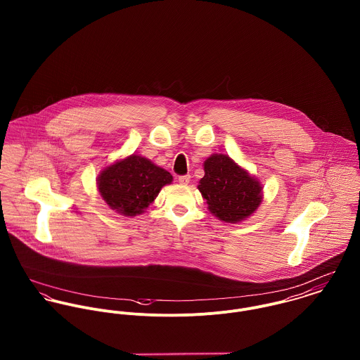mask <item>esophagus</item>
<instances>
[{"label": "esophagus", "mask_w": 360, "mask_h": 360, "mask_svg": "<svg viewBox=\"0 0 360 360\" xmlns=\"http://www.w3.org/2000/svg\"><path fill=\"white\" fill-rule=\"evenodd\" d=\"M190 180H191V176H190V174H186V176H180V177H179V183H180L181 186H187V184L190 183Z\"/></svg>", "instance_id": "1"}]
</instances>
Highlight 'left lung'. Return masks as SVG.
<instances>
[{"instance_id": "left-lung-1", "label": "left lung", "mask_w": 360, "mask_h": 360, "mask_svg": "<svg viewBox=\"0 0 360 360\" xmlns=\"http://www.w3.org/2000/svg\"><path fill=\"white\" fill-rule=\"evenodd\" d=\"M205 176L198 190L209 212L224 223H240L257 212L263 201L260 181L229 155L213 154L204 162Z\"/></svg>"}]
</instances>
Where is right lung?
Wrapping results in <instances>:
<instances>
[{"label": "right lung", "instance_id": "1", "mask_svg": "<svg viewBox=\"0 0 360 360\" xmlns=\"http://www.w3.org/2000/svg\"><path fill=\"white\" fill-rule=\"evenodd\" d=\"M173 176L148 158L131 154L105 166L97 177V188L105 204L126 217L141 214L154 204L162 187Z\"/></svg>", "mask_w": 360, "mask_h": 360}]
</instances>
